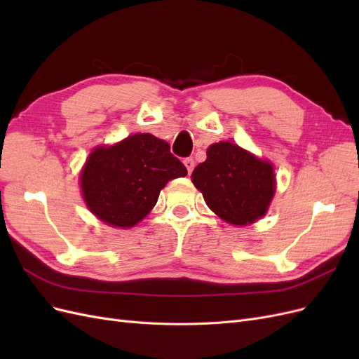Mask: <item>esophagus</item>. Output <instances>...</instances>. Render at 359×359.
<instances>
[{"label":"esophagus","mask_w":359,"mask_h":359,"mask_svg":"<svg viewBox=\"0 0 359 359\" xmlns=\"http://www.w3.org/2000/svg\"><path fill=\"white\" fill-rule=\"evenodd\" d=\"M184 165H186V168H187V172H189V175H190L191 170L194 169V160H193L191 157H189V158L184 160Z\"/></svg>","instance_id":"obj_1"}]
</instances>
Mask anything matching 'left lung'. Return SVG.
Here are the masks:
<instances>
[{"label":"left lung","mask_w":359,"mask_h":359,"mask_svg":"<svg viewBox=\"0 0 359 359\" xmlns=\"http://www.w3.org/2000/svg\"><path fill=\"white\" fill-rule=\"evenodd\" d=\"M191 181L210 210L235 226L262 219L276 193L273 165L232 142L206 149V160L194 168Z\"/></svg>","instance_id":"obj_1"}]
</instances>
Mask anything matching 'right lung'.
Here are the masks:
<instances>
[{"instance_id":"right-lung-1","label":"right lung","mask_w":359,"mask_h":359,"mask_svg":"<svg viewBox=\"0 0 359 359\" xmlns=\"http://www.w3.org/2000/svg\"><path fill=\"white\" fill-rule=\"evenodd\" d=\"M187 175L166 140L136 133L111 147H97L81 172L88 210L115 227H133L154 208L168 181Z\"/></svg>"}]
</instances>
